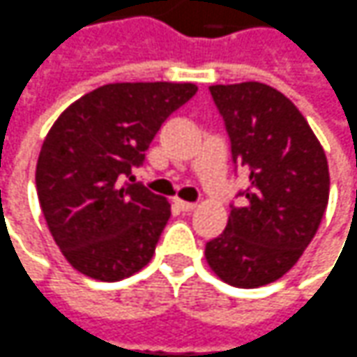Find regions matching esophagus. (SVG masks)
<instances>
[{"instance_id":"1","label":"esophagus","mask_w":357,"mask_h":357,"mask_svg":"<svg viewBox=\"0 0 357 357\" xmlns=\"http://www.w3.org/2000/svg\"><path fill=\"white\" fill-rule=\"evenodd\" d=\"M174 204L181 208L183 212H192V210L196 208L195 202H186V200H181V198H176V200H174Z\"/></svg>"}]
</instances>
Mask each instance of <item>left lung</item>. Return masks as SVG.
I'll use <instances>...</instances> for the list:
<instances>
[{
	"mask_svg": "<svg viewBox=\"0 0 357 357\" xmlns=\"http://www.w3.org/2000/svg\"><path fill=\"white\" fill-rule=\"evenodd\" d=\"M236 169L250 174L229 204L206 261L226 283L253 289L283 277L307 250L328 206L326 155L296 106L261 82L210 86Z\"/></svg>",
	"mask_w": 357,
	"mask_h": 357,
	"instance_id": "1",
	"label": "left lung"
}]
</instances>
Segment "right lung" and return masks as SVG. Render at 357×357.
<instances>
[{"mask_svg":"<svg viewBox=\"0 0 357 357\" xmlns=\"http://www.w3.org/2000/svg\"><path fill=\"white\" fill-rule=\"evenodd\" d=\"M195 84H106L50 128L37 161V195L50 234L74 269L114 283L137 273L171 218L165 196L133 183L165 119Z\"/></svg>","mask_w":357,"mask_h":357,"instance_id":"add662e5","label":"right lung"}]
</instances>
